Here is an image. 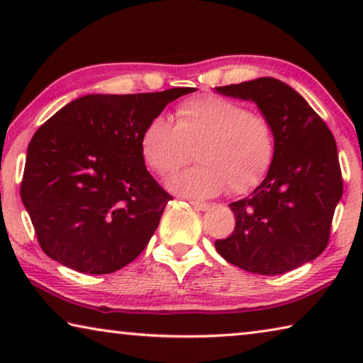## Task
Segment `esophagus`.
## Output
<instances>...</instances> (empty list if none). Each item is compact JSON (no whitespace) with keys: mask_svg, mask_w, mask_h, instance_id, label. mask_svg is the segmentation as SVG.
Masks as SVG:
<instances>
[{"mask_svg":"<svg viewBox=\"0 0 363 363\" xmlns=\"http://www.w3.org/2000/svg\"><path fill=\"white\" fill-rule=\"evenodd\" d=\"M190 205H192L195 210H199V211H208L211 208L210 203H205V201H200V200H192L190 201Z\"/></svg>","mask_w":363,"mask_h":363,"instance_id":"obj_1","label":"esophagus"}]
</instances>
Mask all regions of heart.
Listing matches in <instances>:
<instances>
[{"mask_svg": "<svg viewBox=\"0 0 363 363\" xmlns=\"http://www.w3.org/2000/svg\"><path fill=\"white\" fill-rule=\"evenodd\" d=\"M194 157L200 164L168 186L189 196H214L229 189L243 194L259 182L275 155L267 116L220 96L192 97L176 108V123L158 115L140 134V153L160 176L181 169Z\"/></svg>", "mask_w": 363, "mask_h": 363, "instance_id": "b5f03b06", "label": "heart"}]
</instances>
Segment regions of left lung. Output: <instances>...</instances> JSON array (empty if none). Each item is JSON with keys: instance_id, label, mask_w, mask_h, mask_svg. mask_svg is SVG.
Returning a JSON list of instances; mask_svg holds the SVG:
<instances>
[{"instance_id": "8db88e82", "label": "left lung", "mask_w": 363, "mask_h": 363, "mask_svg": "<svg viewBox=\"0 0 363 363\" xmlns=\"http://www.w3.org/2000/svg\"><path fill=\"white\" fill-rule=\"evenodd\" d=\"M216 93L253 101L274 126L275 155L267 176L230 203L235 229L216 240L227 262L261 275H279L327 248L342 195L336 143L328 126L291 86L264 77L219 86Z\"/></svg>"}]
</instances>
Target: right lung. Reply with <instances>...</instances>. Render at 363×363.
Masks as SVG:
<instances>
[{
  "mask_svg": "<svg viewBox=\"0 0 363 363\" xmlns=\"http://www.w3.org/2000/svg\"><path fill=\"white\" fill-rule=\"evenodd\" d=\"M194 91L88 94L38 128L21 196L51 259L101 275L143 253L173 196L147 171L140 134L169 102Z\"/></svg>",
  "mask_w": 363,
  "mask_h": 363,
  "instance_id": "add662e5",
  "label": "right lung"
}]
</instances>
